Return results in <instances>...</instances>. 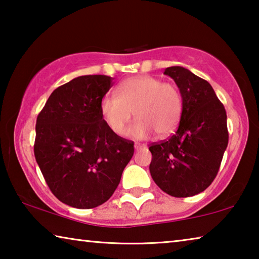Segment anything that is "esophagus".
<instances>
[{"label": "esophagus", "instance_id": "obj_1", "mask_svg": "<svg viewBox=\"0 0 259 259\" xmlns=\"http://www.w3.org/2000/svg\"><path fill=\"white\" fill-rule=\"evenodd\" d=\"M146 146L144 145V144H135V150L136 151H139V150H142V148H145Z\"/></svg>", "mask_w": 259, "mask_h": 259}]
</instances>
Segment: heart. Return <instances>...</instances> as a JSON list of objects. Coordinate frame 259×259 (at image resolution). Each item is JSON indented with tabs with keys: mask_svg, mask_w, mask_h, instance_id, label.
Returning a JSON list of instances; mask_svg holds the SVG:
<instances>
[{
	"mask_svg": "<svg viewBox=\"0 0 259 259\" xmlns=\"http://www.w3.org/2000/svg\"><path fill=\"white\" fill-rule=\"evenodd\" d=\"M183 99L176 85L151 75L130 77L117 87L116 96L100 100V114L113 134L121 136L135 114L137 120L126 131L135 139L171 134L179 123Z\"/></svg>",
	"mask_w": 259,
	"mask_h": 259,
	"instance_id": "1",
	"label": "heart"
}]
</instances>
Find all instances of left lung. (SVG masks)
<instances>
[{
	"instance_id": "left-lung-1",
	"label": "left lung",
	"mask_w": 259,
	"mask_h": 259,
	"mask_svg": "<svg viewBox=\"0 0 259 259\" xmlns=\"http://www.w3.org/2000/svg\"><path fill=\"white\" fill-rule=\"evenodd\" d=\"M164 74L178 87L183 111L176 133L148 147L150 172L166 194L187 198L203 192L216 177L229 144L227 116L209 82L182 66L165 68Z\"/></svg>"
}]
</instances>
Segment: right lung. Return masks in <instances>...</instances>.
<instances>
[{"mask_svg": "<svg viewBox=\"0 0 259 259\" xmlns=\"http://www.w3.org/2000/svg\"><path fill=\"white\" fill-rule=\"evenodd\" d=\"M106 75H83L50 95L36 120L34 154L61 202L90 209L111 198L134 155V143L113 134L100 100L113 85Z\"/></svg>", "mask_w": 259, "mask_h": 259, "instance_id": "obj_1", "label": "right lung"}]
</instances>
